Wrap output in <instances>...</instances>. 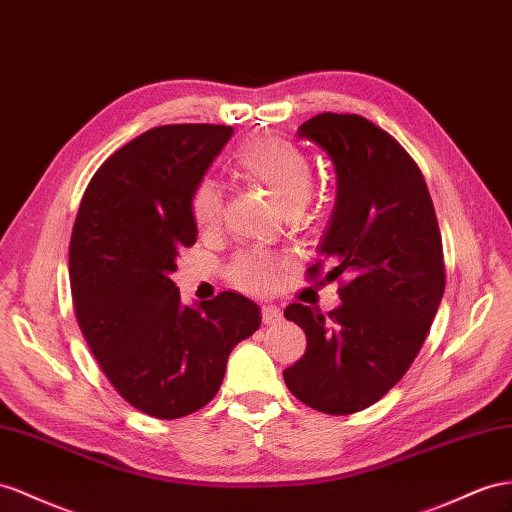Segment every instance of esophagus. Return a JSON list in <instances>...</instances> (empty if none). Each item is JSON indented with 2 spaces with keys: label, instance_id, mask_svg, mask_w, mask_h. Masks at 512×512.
Masks as SVG:
<instances>
[{
  "label": "esophagus",
  "instance_id": "obj_1",
  "mask_svg": "<svg viewBox=\"0 0 512 512\" xmlns=\"http://www.w3.org/2000/svg\"><path fill=\"white\" fill-rule=\"evenodd\" d=\"M281 318H283V313L277 307H272V305L261 307V320H264V324H277Z\"/></svg>",
  "mask_w": 512,
  "mask_h": 512
}]
</instances>
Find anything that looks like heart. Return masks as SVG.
Returning <instances> with one entry per match:
<instances>
[{"label":"heart","instance_id":"1","mask_svg":"<svg viewBox=\"0 0 512 512\" xmlns=\"http://www.w3.org/2000/svg\"><path fill=\"white\" fill-rule=\"evenodd\" d=\"M238 175L253 186L264 188L285 214H298L313 192V164L294 142L277 136H259L235 151ZM190 214L199 229H214L222 218V192L212 179L194 183L190 192ZM227 277L244 292H266L277 277V259L268 253H242L235 257Z\"/></svg>","mask_w":512,"mask_h":512}]
</instances>
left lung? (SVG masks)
Here are the masks:
<instances>
[{"instance_id": "obj_1", "label": "left lung", "mask_w": 512, "mask_h": 512, "mask_svg": "<svg viewBox=\"0 0 512 512\" xmlns=\"http://www.w3.org/2000/svg\"><path fill=\"white\" fill-rule=\"evenodd\" d=\"M335 166L337 199L311 266L346 277L342 305L292 303L285 318L307 350L283 370L285 385L311 409L350 415L381 400L411 368L445 290L443 246L422 170L396 138L359 114L324 112L298 127Z\"/></svg>"}]
</instances>
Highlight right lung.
Returning a JSON list of instances; mask_svg holds the SVG:
<instances>
[{
  "label": "right lung",
  "mask_w": 512,
  "mask_h": 512,
  "mask_svg": "<svg viewBox=\"0 0 512 512\" xmlns=\"http://www.w3.org/2000/svg\"><path fill=\"white\" fill-rule=\"evenodd\" d=\"M233 134L229 125H162L99 166L77 212L69 274L75 318L103 374L138 411L190 415L212 400L227 359L261 324L222 292L188 307L170 274L196 242L190 192Z\"/></svg>",
  "instance_id": "obj_1"
}]
</instances>
